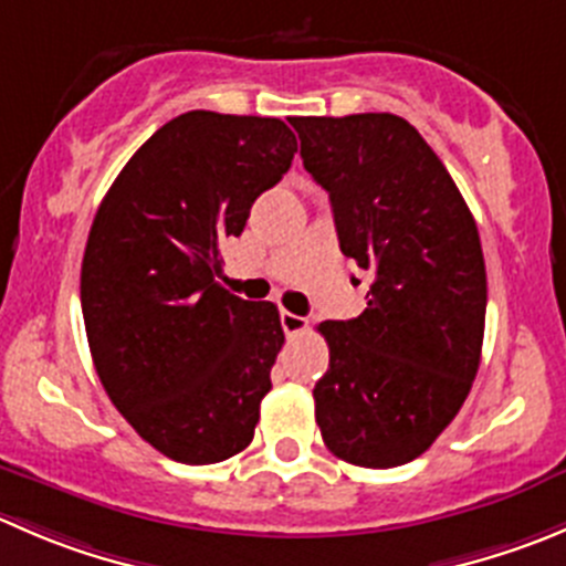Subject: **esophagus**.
Here are the masks:
<instances>
[{
	"label": "esophagus",
	"mask_w": 566,
	"mask_h": 566,
	"mask_svg": "<svg viewBox=\"0 0 566 566\" xmlns=\"http://www.w3.org/2000/svg\"><path fill=\"white\" fill-rule=\"evenodd\" d=\"M279 321H282V328H284V334H287V337H295V334H304L306 332V317L293 315V312L282 310Z\"/></svg>",
	"instance_id": "1"
}]
</instances>
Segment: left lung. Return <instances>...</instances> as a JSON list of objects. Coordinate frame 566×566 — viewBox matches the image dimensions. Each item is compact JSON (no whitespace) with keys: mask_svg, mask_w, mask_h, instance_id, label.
Wrapping results in <instances>:
<instances>
[{"mask_svg":"<svg viewBox=\"0 0 566 566\" xmlns=\"http://www.w3.org/2000/svg\"><path fill=\"white\" fill-rule=\"evenodd\" d=\"M290 124L304 168L332 201L339 249L373 276L359 317L317 326L328 370L312 389L315 420L343 462L398 468L451 426L479 373V227L440 157L400 115Z\"/></svg>","mask_w":566,"mask_h":566,"instance_id":"obj_1","label":"left lung"}]
</instances>
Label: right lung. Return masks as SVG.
<instances>
[{"label": "right lung", "mask_w": 566, "mask_h": 566, "mask_svg": "<svg viewBox=\"0 0 566 566\" xmlns=\"http://www.w3.org/2000/svg\"><path fill=\"white\" fill-rule=\"evenodd\" d=\"M298 151L284 120L190 109L132 155L82 256L87 345L115 409L151 448L216 464L254 440L284 345L271 301L216 282L221 243Z\"/></svg>", "instance_id": "obj_1"}]
</instances>
